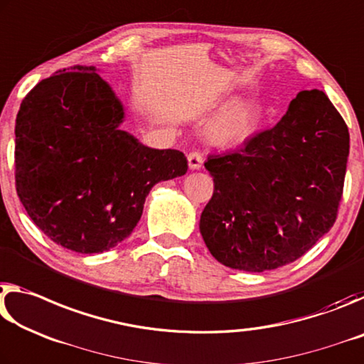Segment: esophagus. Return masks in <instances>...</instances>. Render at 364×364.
Listing matches in <instances>:
<instances>
[{
	"label": "esophagus",
	"mask_w": 364,
	"mask_h": 364,
	"mask_svg": "<svg viewBox=\"0 0 364 364\" xmlns=\"http://www.w3.org/2000/svg\"><path fill=\"white\" fill-rule=\"evenodd\" d=\"M187 159H188V166H190V169L192 171H198V169H201L203 168V156H201V153H198V151H193V153H190L188 156H187Z\"/></svg>",
	"instance_id": "1"
}]
</instances>
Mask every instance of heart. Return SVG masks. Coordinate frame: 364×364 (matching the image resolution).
Segmentation results:
<instances>
[{"instance_id":"1","label":"heart","mask_w":364,"mask_h":364,"mask_svg":"<svg viewBox=\"0 0 364 364\" xmlns=\"http://www.w3.org/2000/svg\"><path fill=\"white\" fill-rule=\"evenodd\" d=\"M253 121V105L242 101V103L230 106L229 109L223 111L218 117L213 119L206 130L208 139L219 146L240 145L252 132Z\"/></svg>"}]
</instances>
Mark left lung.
Masks as SVG:
<instances>
[{
  "label": "left lung",
  "instance_id": "1",
  "mask_svg": "<svg viewBox=\"0 0 364 364\" xmlns=\"http://www.w3.org/2000/svg\"><path fill=\"white\" fill-rule=\"evenodd\" d=\"M348 151V127L331 100L303 90L272 129L208 158L214 192L200 232L210 253L247 272L299 259L336 223Z\"/></svg>",
  "mask_w": 364,
  "mask_h": 364
}]
</instances>
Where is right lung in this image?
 <instances>
[{
  "label": "right lung",
  "instance_id": "1",
  "mask_svg": "<svg viewBox=\"0 0 364 364\" xmlns=\"http://www.w3.org/2000/svg\"><path fill=\"white\" fill-rule=\"evenodd\" d=\"M126 109L93 65L41 80L16 117V187L33 224L75 253H103L130 235L154 183L187 172L177 150L122 130Z\"/></svg>",
  "mask_w": 364,
  "mask_h": 364
}]
</instances>
